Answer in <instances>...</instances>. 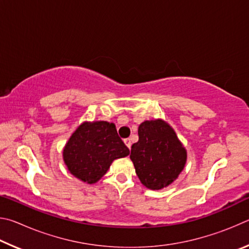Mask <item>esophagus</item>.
<instances>
[{
	"mask_svg": "<svg viewBox=\"0 0 249 249\" xmlns=\"http://www.w3.org/2000/svg\"><path fill=\"white\" fill-rule=\"evenodd\" d=\"M124 142H125V145L128 147V148L130 149V146H132V142H130V140L129 138H126V140H124Z\"/></svg>",
	"mask_w": 249,
	"mask_h": 249,
	"instance_id": "1",
	"label": "esophagus"
}]
</instances>
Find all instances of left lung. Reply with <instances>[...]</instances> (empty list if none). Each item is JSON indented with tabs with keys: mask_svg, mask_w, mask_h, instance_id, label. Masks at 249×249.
<instances>
[{
	"mask_svg": "<svg viewBox=\"0 0 249 249\" xmlns=\"http://www.w3.org/2000/svg\"><path fill=\"white\" fill-rule=\"evenodd\" d=\"M129 158L141 182L150 190H161L183 170L187 149L166 121L156 119L140 125Z\"/></svg>",
	"mask_w": 249,
	"mask_h": 249,
	"instance_id": "1",
	"label": "left lung"
}]
</instances>
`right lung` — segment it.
Listing matches in <instances>:
<instances>
[{"label":"right lung","instance_id":"add662e5","mask_svg":"<svg viewBox=\"0 0 249 249\" xmlns=\"http://www.w3.org/2000/svg\"><path fill=\"white\" fill-rule=\"evenodd\" d=\"M129 155V149L117 135L114 123L83 122L71 135L62 150L70 174L93 184L102 178L115 159Z\"/></svg>","mask_w":249,"mask_h":249}]
</instances>
